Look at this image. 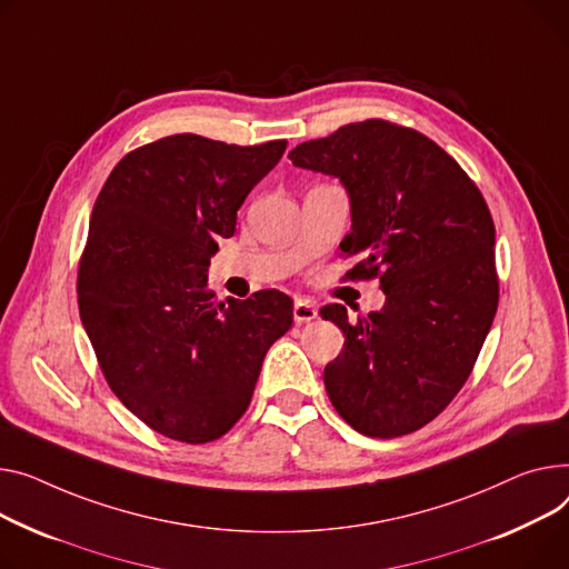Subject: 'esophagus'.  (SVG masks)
<instances>
[{"label":"esophagus","mask_w":569,"mask_h":569,"mask_svg":"<svg viewBox=\"0 0 569 569\" xmlns=\"http://www.w3.org/2000/svg\"><path fill=\"white\" fill-rule=\"evenodd\" d=\"M292 318H295L297 325H307V322L318 318V309H316L313 301H309V299H297L295 307H292Z\"/></svg>","instance_id":"obj_1"}]
</instances>
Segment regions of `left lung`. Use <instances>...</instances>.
<instances>
[{
	"mask_svg": "<svg viewBox=\"0 0 569 569\" xmlns=\"http://www.w3.org/2000/svg\"><path fill=\"white\" fill-rule=\"evenodd\" d=\"M295 167L346 184L352 231L340 242L355 279H380L382 311L357 322L325 366L336 411L361 435L393 439L430 423L469 380L499 307L495 221L476 182L426 134L382 119L290 150Z\"/></svg>",
	"mask_w": 569,
	"mask_h": 569,
	"instance_id": "8db88e82",
	"label": "left lung"
}]
</instances>
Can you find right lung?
I'll list each match as a JSON object with an SVG mask.
<instances>
[{
    "instance_id": "1",
    "label": "right lung",
    "mask_w": 569,
    "mask_h": 569,
    "mask_svg": "<svg viewBox=\"0 0 569 569\" xmlns=\"http://www.w3.org/2000/svg\"><path fill=\"white\" fill-rule=\"evenodd\" d=\"M171 134L128 153L96 199L80 258V318L117 398L156 432L208 443L247 411L292 299L260 290L217 301L219 238L286 150Z\"/></svg>"
}]
</instances>
